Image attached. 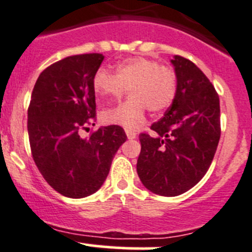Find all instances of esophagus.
Returning <instances> with one entry per match:
<instances>
[{
  "instance_id": "obj_1",
  "label": "esophagus",
  "mask_w": 252,
  "mask_h": 252,
  "mask_svg": "<svg viewBox=\"0 0 252 252\" xmlns=\"http://www.w3.org/2000/svg\"><path fill=\"white\" fill-rule=\"evenodd\" d=\"M126 134H127V138H128V139L136 138V132L132 131V129L127 128V129H126Z\"/></svg>"
}]
</instances>
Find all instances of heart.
<instances>
[{
	"instance_id": "heart-1",
	"label": "heart",
	"mask_w": 252,
	"mask_h": 252,
	"mask_svg": "<svg viewBox=\"0 0 252 252\" xmlns=\"http://www.w3.org/2000/svg\"><path fill=\"white\" fill-rule=\"evenodd\" d=\"M93 88L104 98L120 99L126 88L131 94L121 105L103 113L106 123L134 128L144 120L147 108L151 113H161L170 106L176 95L178 77L168 66L146 57L124 60L116 66V74L98 69Z\"/></svg>"
}]
</instances>
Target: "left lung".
<instances>
[{"instance_id": "8db88e82", "label": "left lung", "mask_w": 252, "mask_h": 252, "mask_svg": "<svg viewBox=\"0 0 252 252\" xmlns=\"http://www.w3.org/2000/svg\"><path fill=\"white\" fill-rule=\"evenodd\" d=\"M178 89L164 118L141 133L137 174L153 193L178 196L205 176L220 138L219 96L206 74L190 60H171Z\"/></svg>"}]
</instances>
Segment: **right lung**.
<instances>
[{"label": "right lung", "instance_id": "obj_1", "mask_svg": "<svg viewBox=\"0 0 252 252\" xmlns=\"http://www.w3.org/2000/svg\"><path fill=\"white\" fill-rule=\"evenodd\" d=\"M101 54L68 56L39 76L28 108L32 156L46 183L61 195L82 198L101 188L114 156L127 139L123 127L81 131L95 119L94 74Z\"/></svg>", "mask_w": 252, "mask_h": 252}]
</instances>
